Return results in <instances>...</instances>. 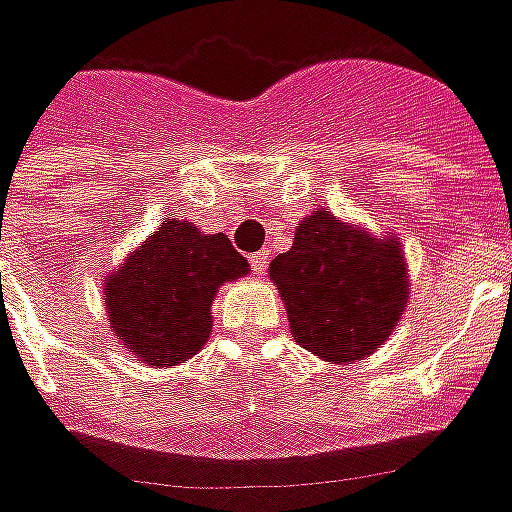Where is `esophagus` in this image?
Here are the masks:
<instances>
[{
	"label": "esophagus",
	"mask_w": 512,
	"mask_h": 512,
	"mask_svg": "<svg viewBox=\"0 0 512 512\" xmlns=\"http://www.w3.org/2000/svg\"><path fill=\"white\" fill-rule=\"evenodd\" d=\"M249 266H252V271L260 277L268 266V252H255V255H249Z\"/></svg>",
	"instance_id": "esophagus-1"
}]
</instances>
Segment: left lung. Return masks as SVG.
I'll return each instance as SVG.
<instances>
[{
    "label": "left lung",
    "mask_w": 512,
    "mask_h": 512,
    "mask_svg": "<svg viewBox=\"0 0 512 512\" xmlns=\"http://www.w3.org/2000/svg\"><path fill=\"white\" fill-rule=\"evenodd\" d=\"M293 340L326 362L373 354L403 315L408 282L395 238H370L329 208L296 227L288 252L271 260Z\"/></svg>",
    "instance_id": "left-lung-1"
}]
</instances>
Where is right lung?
I'll list each match as a JSON object with an SVG mask.
<instances>
[{"instance_id":"right-lung-1","label":"right lung","mask_w":512,"mask_h":512,"mask_svg":"<svg viewBox=\"0 0 512 512\" xmlns=\"http://www.w3.org/2000/svg\"><path fill=\"white\" fill-rule=\"evenodd\" d=\"M246 271L227 235H202L191 222L169 219L106 279L112 332L147 365H180L211 334L219 285Z\"/></svg>"}]
</instances>
